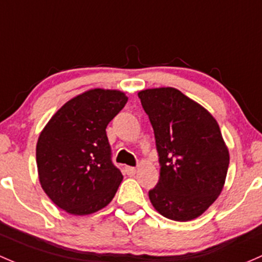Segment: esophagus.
Returning <instances> with one entry per match:
<instances>
[{"instance_id":"34e87169","label":"esophagus","mask_w":262,"mask_h":262,"mask_svg":"<svg viewBox=\"0 0 262 262\" xmlns=\"http://www.w3.org/2000/svg\"><path fill=\"white\" fill-rule=\"evenodd\" d=\"M125 172L127 175H130V177H132V175L136 174V168H132V166H126Z\"/></svg>"}]
</instances>
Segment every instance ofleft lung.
Segmentation results:
<instances>
[{
  "instance_id": "left-lung-1",
  "label": "left lung",
  "mask_w": 262,
  "mask_h": 262,
  "mask_svg": "<svg viewBox=\"0 0 262 262\" xmlns=\"http://www.w3.org/2000/svg\"><path fill=\"white\" fill-rule=\"evenodd\" d=\"M155 134L160 177L149 198L172 221L194 220L218 198L230 154L220 126L204 107L171 87L139 92Z\"/></svg>"
}]
</instances>
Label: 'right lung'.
<instances>
[{
  "instance_id": "obj_1",
  "label": "right lung",
  "mask_w": 262,
  "mask_h": 262,
  "mask_svg": "<svg viewBox=\"0 0 262 262\" xmlns=\"http://www.w3.org/2000/svg\"><path fill=\"white\" fill-rule=\"evenodd\" d=\"M126 102L123 92L90 90L67 102L41 131L39 180L59 208L91 214L113 199L123 177L112 163L106 128Z\"/></svg>"
}]
</instances>
